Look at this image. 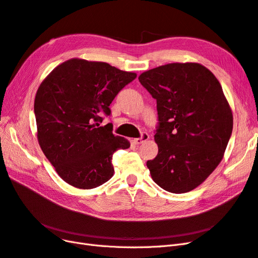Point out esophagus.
I'll return each mask as SVG.
<instances>
[{
	"label": "esophagus",
	"mask_w": 258,
	"mask_h": 258,
	"mask_svg": "<svg viewBox=\"0 0 258 258\" xmlns=\"http://www.w3.org/2000/svg\"><path fill=\"white\" fill-rule=\"evenodd\" d=\"M148 139H150V136H148L147 134H143L141 138H138V139L132 140V142H134L136 145H140V144H142L143 142L147 141Z\"/></svg>",
	"instance_id": "34e87169"
}]
</instances>
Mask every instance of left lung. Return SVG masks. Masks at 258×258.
I'll use <instances>...</instances> for the list:
<instances>
[{"label": "left lung", "mask_w": 258, "mask_h": 258, "mask_svg": "<svg viewBox=\"0 0 258 258\" xmlns=\"http://www.w3.org/2000/svg\"><path fill=\"white\" fill-rule=\"evenodd\" d=\"M139 81L157 101L158 154L146 162L153 181L170 192L190 191L220 165L231 136L233 116L222 86L196 62L160 66Z\"/></svg>", "instance_id": "obj_1"}]
</instances>
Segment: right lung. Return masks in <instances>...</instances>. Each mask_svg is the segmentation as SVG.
I'll return each instance as SVG.
<instances>
[{"instance_id":"right-lung-1","label":"right lung","mask_w":258,"mask_h":258,"mask_svg":"<svg viewBox=\"0 0 258 258\" xmlns=\"http://www.w3.org/2000/svg\"><path fill=\"white\" fill-rule=\"evenodd\" d=\"M137 74L106 62L73 58L45 77L34 99L37 141L58 175L76 188L91 189L114 174L113 154L130 146L100 126L110 104Z\"/></svg>"}]
</instances>
